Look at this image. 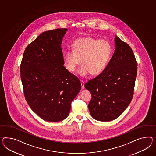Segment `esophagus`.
Instances as JSON below:
<instances>
[{
  "label": "esophagus",
  "mask_w": 156,
  "mask_h": 156,
  "mask_svg": "<svg viewBox=\"0 0 156 156\" xmlns=\"http://www.w3.org/2000/svg\"><path fill=\"white\" fill-rule=\"evenodd\" d=\"M81 89H84V85H85V83L83 81H81Z\"/></svg>",
  "instance_id": "34e87169"
}]
</instances>
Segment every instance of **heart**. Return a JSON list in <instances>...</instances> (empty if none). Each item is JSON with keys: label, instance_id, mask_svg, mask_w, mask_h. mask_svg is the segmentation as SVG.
<instances>
[{"label": "heart", "instance_id": "heart-1", "mask_svg": "<svg viewBox=\"0 0 156 156\" xmlns=\"http://www.w3.org/2000/svg\"><path fill=\"white\" fill-rule=\"evenodd\" d=\"M73 51H68L64 56V64L69 72H74L81 63L79 69L82 76L90 73L92 75H99L108 64L112 54L109 41L92 37H84L77 39L72 44Z\"/></svg>", "mask_w": 156, "mask_h": 156}]
</instances>
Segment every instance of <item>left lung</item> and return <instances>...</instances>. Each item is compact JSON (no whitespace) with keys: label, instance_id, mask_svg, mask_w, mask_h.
I'll list each match as a JSON object with an SVG mask.
<instances>
[{"label":"left lung","instance_id":"8db88e82","mask_svg":"<svg viewBox=\"0 0 156 156\" xmlns=\"http://www.w3.org/2000/svg\"><path fill=\"white\" fill-rule=\"evenodd\" d=\"M115 50L104 71L85 84L92 94L88 105L92 117L108 122L122 114L134 93L137 63L132 48L116 36Z\"/></svg>","mask_w":156,"mask_h":156}]
</instances>
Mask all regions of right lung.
Instances as JSON below:
<instances>
[{
  "label": "right lung",
  "instance_id": "1",
  "mask_svg": "<svg viewBox=\"0 0 156 156\" xmlns=\"http://www.w3.org/2000/svg\"><path fill=\"white\" fill-rule=\"evenodd\" d=\"M67 29L41 33L28 44L20 64L25 98L32 110L46 121L66 119L81 88L80 80L64 67L61 44Z\"/></svg>",
  "mask_w": 156,
  "mask_h": 156
}]
</instances>
